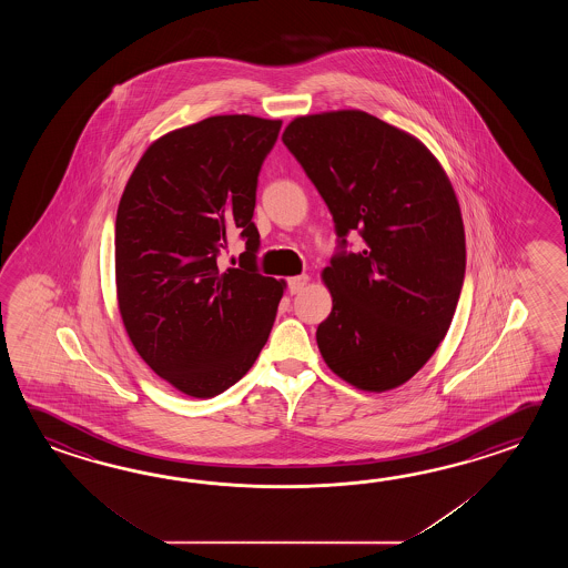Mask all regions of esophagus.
Returning a JSON list of instances; mask_svg holds the SVG:
<instances>
[{"mask_svg":"<svg viewBox=\"0 0 568 568\" xmlns=\"http://www.w3.org/2000/svg\"><path fill=\"white\" fill-rule=\"evenodd\" d=\"M306 284H308V276H306V274H302V276H292V278H288L290 294H298V292L304 290Z\"/></svg>","mask_w":568,"mask_h":568,"instance_id":"34e87169","label":"esophagus"}]
</instances>
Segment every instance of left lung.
<instances>
[{"mask_svg": "<svg viewBox=\"0 0 568 568\" xmlns=\"http://www.w3.org/2000/svg\"><path fill=\"white\" fill-rule=\"evenodd\" d=\"M282 142L363 250L321 274L333 311L316 328L328 369L357 389L406 384L447 335L465 278L459 201L435 154L362 109L294 118Z\"/></svg>", "mask_w": 568, "mask_h": 568, "instance_id": "1", "label": "left lung"}]
</instances>
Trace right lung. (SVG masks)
Instances as JSON below:
<instances>
[{"label": "right lung", "instance_id": "right-lung-1", "mask_svg": "<svg viewBox=\"0 0 568 568\" xmlns=\"http://www.w3.org/2000/svg\"><path fill=\"white\" fill-rule=\"evenodd\" d=\"M282 121L213 115L148 145L115 219V290L125 333L154 374L213 398L250 372L274 325L284 280L255 270V186ZM248 247L221 271L231 230Z\"/></svg>", "mask_w": 568, "mask_h": 568}]
</instances>
